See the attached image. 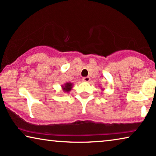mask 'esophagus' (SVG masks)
<instances>
[{
	"label": "esophagus",
	"instance_id": "34e87169",
	"mask_svg": "<svg viewBox=\"0 0 156 156\" xmlns=\"http://www.w3.org/2000/svg\"><path fill=\"white\" fill-rule=\"evenodd\" d=\"M82 81H83V82H89V81H90V77H89V76H87V77H84L82 79Z\"/></svg>",
	"mask_w": 156,
	"mask_h": 156
}]
</instances>
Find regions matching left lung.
Instances as JSON below:
<instances>
[{
	"instance_id": "8db88e82",
	"label": "left lung",
	"mask_w": 156,
	"mask_h": 156,
	"mask_svg": "<svg viewBox=\"0 0 156 156\" xmlns=\"http://www.w3.org/2000/svg\"><path fill=\"white\" fill-rule=\"evenodd\" d=\"M101 90H102V91H104V89H102V88H101Z\"/></svg>"
}]
</instances>
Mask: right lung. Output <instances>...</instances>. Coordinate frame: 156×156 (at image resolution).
Wrapping results in <instances>:
<instances>
[{
  "label": "right lung",
  "mask_w": 156,
  "mask_h": 156,
  "mask_svg": "<svg viewBox=\"0 0 156 156\" xmlns=\"http://www.w3.org/2000/svg\"><path fill=\"white\" fill-rule=\"evenodd\" d=\"M73 83L71 82H66L65 84L62 85V89L64 92L65 93H69L70 91L72 90V87H73Z\"/></svg>",
  "instance_id": "add662e5"
}]
</instances>
